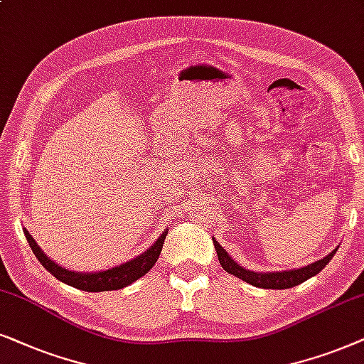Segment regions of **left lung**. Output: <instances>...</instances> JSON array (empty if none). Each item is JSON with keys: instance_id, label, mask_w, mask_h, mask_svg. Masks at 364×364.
<instances>
[{"instance_id": "8db88e82", "label": "left lung", "mask_w": 364, "mask_h": 364, "mask_svg": "<svg viewBox=\"0 0 364 364\" xmlns=\"http://www.w3.org/2000/svg\"><path fill=\"white\" fill-rule=\"evenodd\" d=\"M213 245H215L216 253H218V259H220V264L223 266V269L226 273H230L236 278L246 281V283L253 284L256 288H264V289H287V288H293L298 287L299 283L306 281L313 276H316L319 271H321L324 266H326L329 261H331L333 255L336 253V250H333L331 253L324 258L314 261V263L303 266V268L298 269H289V271H273V273H256V271L246 269L243 266H240L235 259L231 258L230 255L226 253V250L218 243V241L213 238Z\"/></svg>"}]
</instances>
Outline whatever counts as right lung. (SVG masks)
<instances>
[{
  "mask_svg": "<svg viewBox=\"0 0 364 364\" xmlns=\"http://www.w3.org/2000/svg\"><path fill=\"white\" fill-rule=\"evenodd\" d=\"M23 231L38 261H40V263L45 266V268L50 271L56 279L70 284L73 288L81 289V291H91V293L121 289L146 274L148 271L153 268L154 263L158 261L159 253H161V248H163V243H164V238H166L168 235V231H164L163 235L156 240V243L149 246L144 253L136 256L134 259L126 261L123 264L114 266V268H109L105 271H98V273H80V271H71V269L63 268L60 264H56L55 261L50 259L45 253H43L35 238L30 235V231H28L26 228H23Z\"/></svg>",
  "mask_w": 364,
  "mask_h": 364,
  "instance_id": "1",
  "label": "right lung"
}]
</instances>
